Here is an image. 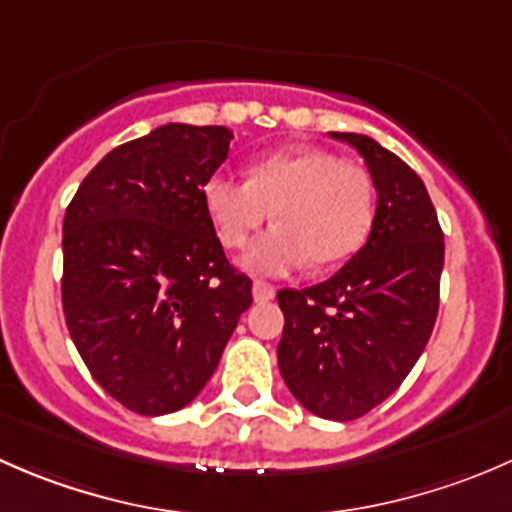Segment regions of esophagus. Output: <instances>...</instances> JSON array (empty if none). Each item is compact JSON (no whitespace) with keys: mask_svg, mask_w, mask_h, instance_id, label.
I'll return each instance as SVG.
<instances>
[{"mask_svg":"<svg viewBox=\"0 0 512 512\" xmlns=\"http://www.w3.org/2000/svg\"><path fill=\"white\" fill-rule=\"evenodd\" d=\"M252 297H255V302H267V299L275 297V287L267 285V282L262 280H255V285H252Z\"/></svg>","mask_w":512,"mask_h":512,"instance_id":"1","label":"esophagus"}]
</instances>
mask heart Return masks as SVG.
Here are the masks:
<instances>
[{"mask_svg": "<svg viewBox=\"0 0 512 512\" xmlns=\"http://www.w3.org/2000/svg\"><path fill=\"white\" fill-rule=\"evenodd\" d=\"M203 205L225 247H242L270 215L275 225L242 255V267L280 277L304 262L329 267L364 245L376 215V188L361 165L329 151L270 153L252 160L247 180L205 178Z\"/></svg>", "mask_w": 512, "mask_h": 512, "instance_id": "1", "label": "heart"}]
</instances>
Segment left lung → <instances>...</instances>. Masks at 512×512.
I'll return each instance as SVG.
<instances>
[{
	"label": "left lung",
	"instance_id": "left-lung-1",
	"mask_svg": "<svg viewBox=\"0 0 512 512\" xmlns=\"http://www.w3.org/2000/svg\"><path fill=\"white\" fill-rule=\"evenodd\" d=\"M364 158L376 188L369 240L327 282L280 289L277 364L294 399L354 421L389 399L426 349L438 314L443 232L426 185L361 133H329Z\"/></svg>",
	"mask_w": 512,
	"mask_h": 512
}]
</instances>
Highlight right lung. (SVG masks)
<instances>
[{
    "instance_id": "add662e5",
    "label": "right lung",
    "mask_w": 512,
    "mask_h": 512,
    "mask_svg": "<svg viewBox=\"0 0 512 512\" xmlns=\"http://www.w3.org/2000/svg\"><path fill=\"white\" fill-rule=\"evenodd\" d=\"M230 141L225 126L165 123L106 153L66 208V327L98 386L141 416L203 391L252 304L200 193Z\"/></svg>"
}]
</instances>
